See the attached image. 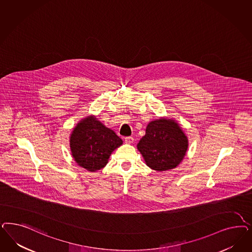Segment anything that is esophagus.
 <instances>
[{
    "label": "esophagus",
    "mask_w": 252,
    "mask_h": 252,
    "mask_svg": "<svg viewBox=\"0 0 252 252\" xmlns=\"http://www.w3.org/2000/svg\"><path fill=\"white\" fill-rule=\"evenodd\" d=\"M133 137H131V136H128V137H125V143L126 144H132L133 143Z\"/></svg>",
    "instance_id": "1"
}]
</instances>
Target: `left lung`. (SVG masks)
I'll return each mask as SVG.
<instances>
[{"instance_id":"left-lung-1","label":"left lung","mask_w":252,"mask_h":252,"mask_svg":"<svg viewBox=\"0 0 252 252\" xmlns=\"http://www.w3.org/2000/svg\"><path fill=\"white\" fill-rule=\"evenodd\" d=\"M188 139L174 120L160 118L149 122L137 149L146 165L158 171L174 169L184 159Z\"/></svg>"}]
</instances>
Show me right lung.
Listing matches in <instances>:
<instances>
[{
    "mask_svg": "<svg viewBox=\"0 0 252 252\" xmlns=\"http://www.w3.org/2000/svg\"><path fill=\"white\" fill-rule=\"evenodd\" d=\"M69 143L77 164L94 172L106 166L111 153L122 146V140L94 116H88L76 125Z\"/></svg>",
    "mask_w": 252,
    "mask_h": 252,
    "instance_id": "1",
    "label": "right lung"
}]
</instances>
